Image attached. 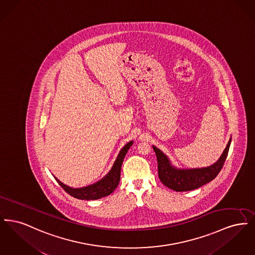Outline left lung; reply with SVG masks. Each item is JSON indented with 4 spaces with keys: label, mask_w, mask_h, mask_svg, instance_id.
Masks as SVG:
<instances>
[{
    "label": "left lung",
    "mask_w": 255,
    "mask_h": 255,
    "mask_svg": "<svg viewBox=\"0 0 255 255\" xmlns=\"http://www.w3.org/2000/svg\"><path fill=\"white\" fill-rule=\"evenodd\" d=\"M231 142V138L222 156L213 165L205 168L187 170L174 168L167 157L157 147L153 146L158 160V178L160 182L177 192L190 191L203 186L217 177L228 157Z\"/></svg>",
    "instance_id": "1"
}]
</instances>
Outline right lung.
Wrapping results in <instances>:
<instances>
[{
  "label": "right lung",
  "mask_w": 255,
  "mask_h": 255,
  "mask_svg": "<svg viewBox=\"0 0 255 255\" xmlns=\"http://www.w3.org/2000/svg\"><path fill=\"white\" fill-rule=\"evenodd\" d=\"M132 144H133V141H130L129 143H127L122 148L121 153L119 154L118 158L115 161L114 166L112 167L108 175L105 178H103L101 181H99L95 184L75 189V188H72V187L65 185L56 178H55V180L68 194L73 196L76 199L88 201V200H97V199L106 197L111 193H113L114 190L118 187V185L120 183L122 162H123V159L125 158L129 148L132 146Z\"/></svg>",
  "instance_id": "right-lung-1"
}]
</instances>
